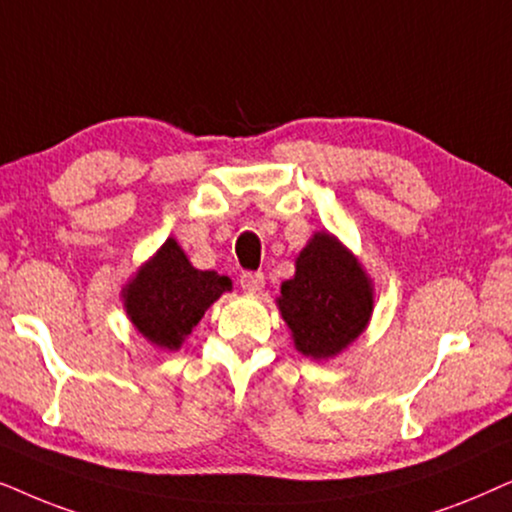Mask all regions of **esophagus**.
I'll return each instance as SVG.
<instances>
[{
	"instance_id": "obj_1",
	"label": "esophagus",
	"mask_w": 512,
	"mask_h": 512,
	"mask_svg": "<svg viewBox=\"0 0 512 512\" xmlns=\"http://www.w3.org/2000/svg\"><path fill=\"white\" fill-rule=\"evenodd\" d=\"M241 288L245 292H250V295H257V292H262L264 274H260V271H248V274H243L241 276Z\"/></svg>"
}]
</instances>
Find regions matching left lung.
Instances as JSON below:
<instances>
[{
	"label": "left lung",
	"instance_id": "1",
	"mask_svg": "<svg viewBox=\"0 0 512 512\" xmlns=\"http://www.w3.org/2000/svg\"><path fill=\"white\" fill-rule=\"evenodd\" d=\"M281 285L278 309L295 349L313 360L342 353L363 335L374 309L372 283L360 262L327 231H316Z\"/></svg>",
	"mask_w": 512,
	"mask_h": 512
}]
</instances>
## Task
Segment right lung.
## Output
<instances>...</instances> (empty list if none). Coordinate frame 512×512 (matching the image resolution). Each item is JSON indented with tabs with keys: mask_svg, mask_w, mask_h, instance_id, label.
Here are the masks:
<instances>
[{
	"mask_svg": "<svg viewBox=\"0 0 512 512\" xmlns=\"http://www.w3.org/2000/svg\"><path fill=\"white\" fill-rule=\"evenodd\" d=\"M227 290H231L227 276L194 269L175 238H168L124 288V306L147 342L177 351L208 306Z\"/></svg>",
	"mask_w": 512,
	"mask_h": 512,
	"instance_id": "add662e5",
	"label": "right lung"
}]
</instances>
